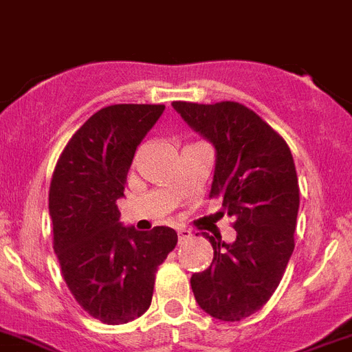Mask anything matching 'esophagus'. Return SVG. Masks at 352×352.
<instances>
[{"instance_id": "1", "label": "esophagus", "mask_w": 352, "mask_h": 352, "mask_svg": "<svg viewBox=\"0 0 352 352\" xmlns=\"http://www.w3.org/2000/svg\"><path fill=\"white\" fill-rule=\"evenodd\" d=\"M190 239H192L190 230H187V228H179V230H178L179 244H183V242H187V240H190Z\"/></svg>"}]
</instances>
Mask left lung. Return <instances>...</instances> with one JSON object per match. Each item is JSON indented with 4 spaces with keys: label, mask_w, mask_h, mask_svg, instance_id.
I'll return each mask as SVG.
<instances>
[{
    "label": "left lung",
    "mask_w": 352,
    "mask_h": 352,
    "mask_svg": "<svg viewBox=\"0 0 352 352\" xmlns=\"http://www.w3.org/2000/svg\"><path fill=\"white\" fill-rule=\"evenodd\" d=\"M182 119L215 147L210 196L235 219L236 239L210 236L213 260L192 274V292L213 319L236 322L270 299L294 253L299 183L292 153L262 117L244 104L174 101Z\"/></svg>",
    "instance_id": "1"
}]
</instances>
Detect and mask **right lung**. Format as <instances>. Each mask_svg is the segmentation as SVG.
I'll use <instances>...</instances> for the list:
<instances>
[{
	"label": "right lung",
	"mask_w": 352,
	"mask_h": 352,
	"mask_svg": "<svg viewBox=\"0 0 352 352\" xmlns=\"http://www.w3.org/2000/svg\"><path fill=\"white\" fill-rule=\"evenodd\" d=\"M164 104L101 108L73 135L50 187L53 249L69 290L104 324H126L149 308L156 269L178 242L173 228L122 226L135 151L164 113Z\"/></svg>",
	"instance_id": "obj_1"
}]
</instances>
